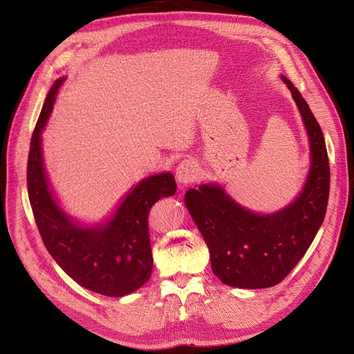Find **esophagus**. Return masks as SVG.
Instances as JSON below:
<instances>
[{
  "mask_svg": "<svg viewBox=\"0 0 354 354\" xmlns=\"http://www.w3.org/2000/svg\"><path fill=\"white\" fill-rule=\"evenodd\" d=\"M198 175H199V164L198 161H194L193 158H187V160H183L179 162L176 169V178L179 183L190 184L193 181H196Z\"/></svg>",
  "mask_w": 354,
  "mask_h": 354,
  "instance_id": "1",
  "label": "esophagus"
}]
</instances>
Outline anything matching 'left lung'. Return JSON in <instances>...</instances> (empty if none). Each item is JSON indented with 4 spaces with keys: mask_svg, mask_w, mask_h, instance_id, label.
<instances>
[{
    "mask_svg": "<svg viewBox=\"0 0 354 354\" xmlns=\"http://www.w3.org/2000/svg\"><path fill=\"white\" fill-rule=\"evenodd\" d=\"M310 138L312 167L299 198L274 214H254L219 185L185 194V205L209 250L213 272L232 288H270L288 277L309 250L327 212L330 165L321 126L290 80L283 77Z\"/></svg>",
    "mask_w": 354,
    "mask_h": 354,
    "instance_id": "left-lung-1",
    "label": "left lung"
}]
</instances>
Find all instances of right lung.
Wrapping results in <instances>:
<instances>
[{"mask_svg":"<svg viewBox=\"0 0 354 354\" xmlns=\"http://www.w3.org/2000/svg\"><path fill=\"white\" fill-rule=\"evenodd\" d=\"M62 82L59 79L51 86L30 141V205L45 248L74 281L100 295L124 297L141 288L152 274L149 213L156 201L175 194V178L171 173H160L142 179L104 227L80 228L71 222L48 189L39 137Z\"/></svg>","mask_w":354,"mask_h":354,"instance_id":"1","label":"right lung"}]
</instances>
